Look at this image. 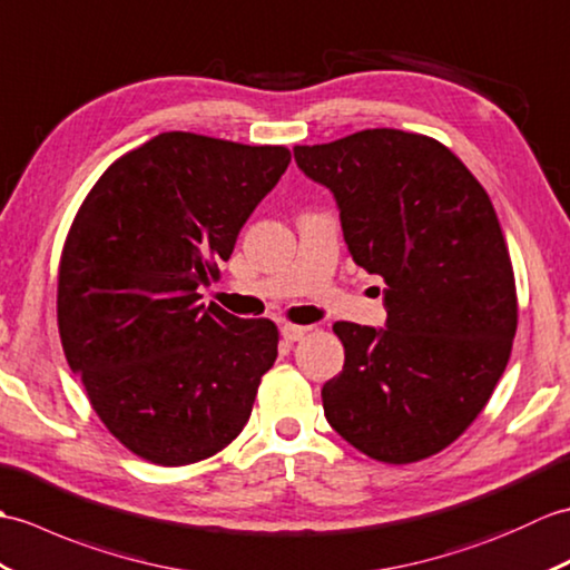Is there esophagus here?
Wrapping results in <instances>:
<instances>
[{"mask_svg":"<svg viewBox=\"0 0 570 570\" xmlns=\"http://www.w3.org/2000/svg\"><path fill=\"white\" fill-rule=\"evenodd\" d=\"M307 332H309V326H299V324H283L281 326V334L285 341H289V344H293V341L305 338Z\"/></svg>","mask_w":570,"mask_h":570,"instance_id":"34e87169","label":"esophagus"}]
</instances>
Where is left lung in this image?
I'll list each match as a JSON object with an SVG mask.
<instances>
[{"label":"left lung","instance_id":"obj_1","mask_svg":"<svg viewBox=\"0 0 570 570\" xmlns=\"http://www.w3.org/2000/svg\"><path fill=\"white\" fill-rule=\"evenodd\" d=\"M328 187L353 261L385 281V328L336 322L344 371L326 422L365 456L414 463L453 444L510 361L517 289L488 193L436 138L365 129L295 146Z\"/></svg>","mask_w":570,"mask_h":570}]
</instances>
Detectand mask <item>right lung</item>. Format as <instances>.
Listing matches in <instances>:
<instances>
[{
    "label": "right lung",
    "mask_w": 570,
    "mask_h": 570,
    "mask_svg": "<svg viewBox=\"0 0 570 570\" xmlns=\"http://www.w3.org/2000/svg\"><path fill=\"white\" fill-rule=\"evenodd\" d=\"M287 166L285 146L166 131L114 160L75 214L58 271L62 351L136 456L197 463L246 426L277 326L205 307L197 289Z\"/></svg>",
    "instance_id": "1"
}]
</instances>
